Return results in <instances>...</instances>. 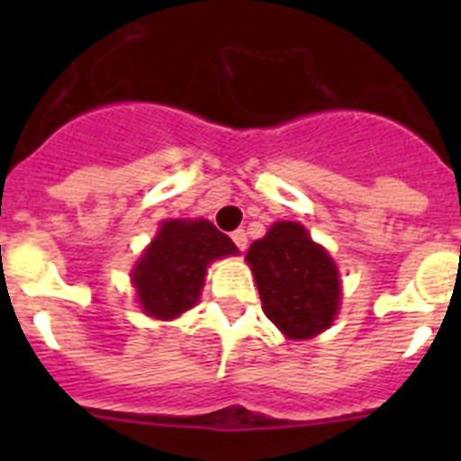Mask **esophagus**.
<instances>
[{"label": "esophagus", "mask_w": 461, "mask_h": 461, "mask_svg": "<svg viewBox=\"0 0 461 461\" xmlns=\"http://www.w3.org/2000/svg\"><path fill=\"white\" fill-rule=\"evenodd\" d=\"M230 240H233L235 247H238L240 251L247 249V233H244V230H235V233L230 235Z\"/></svg>", "instance_id": "1"}]
</instances>
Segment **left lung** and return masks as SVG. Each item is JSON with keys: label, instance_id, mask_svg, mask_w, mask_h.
Wrapping results in <instances>:
<instances>
[{"label": "left lung", "instance_id": "obj_1", "mask_svg": "<svg viewBox=\"0 0 461 461\" xmlns=\"http://www.w3.org/2000/svg\"><path fill=\"white\" fill-rule=\"evenodd\" d=\"M260 304L286 339H312L337 319L339 270L297 221L272 223L247 251Z\"/></svg>", "mask_w": 461, "mask_h": 461}]
</instances>
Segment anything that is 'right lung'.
Returning <instances> with one entry per match:
<instances>
[{
    "mask_svg": "<svg viewBox=\"0 0 461 461\" xmlns=\"http://www.w3.org/2000/svg\"><path fill=\"white\" fill-rule=\"evenodd\" d=\"M235 254L233 240L205 219H168L131 270L140 309L158 321L177 319L198 303L210 263Z\"/></svg>",
    "mask_w": 461,
    "mask_h": 461,
    "instance_id": "right-lung-1",
    "label": "right lung"
}]
</instances>
